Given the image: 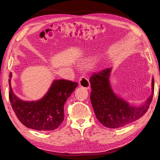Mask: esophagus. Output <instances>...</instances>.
Returning a JSON list of instances; mask_svg holds the SVG:
<instances>
[{"label": "esophagus", "instance_id": "34e87169", "mask_svg": "<svg viewBox=\"0 0 160 160\" xmlns=\"http://www.w3.org/2000/svg\"><path fill=\"white\" fill-rule=\"evenodd\" d=\"M79 83L81 87H83V88L86 89H89L90 88V83H89V79L85 77H81L79 81Z\"/></svg>", "mask_w": 160, "mask_h": 160}]
</instances>
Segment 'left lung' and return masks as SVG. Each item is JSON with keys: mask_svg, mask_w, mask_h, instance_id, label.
<instances>
[{"mask_svg": "<svg viewBox=\"0 0 160 160\" xmlns=\"http://www.w3.org/2000/svg\"><path fill=\"white\" fill-rule=\"evenodd\" d=\"M112 68H108L92 75L89 81L91 102L97 119L108 128H119L135 122L147 112L154 92V79L152 80V94L138 106L130 104L113 91L110 84Z\"/></svg>", "mask_w": 160, "mask_h": 160, "instance_id": "1", "label": "left lung"}]
</instances>
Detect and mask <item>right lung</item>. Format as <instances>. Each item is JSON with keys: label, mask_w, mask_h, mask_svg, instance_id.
I'll return each mask as SVG.
<instances>
[{"label": "right lung", "mask_w": 160, "mask_h": 160, "mask_svg": "<svg viewBox=\"0 0 160 160\" xmlns=\"http://www.w3.org/2000/svg\"><path fill=\"white\" fill-rule=\"evenodd\" d=\"M9 99L18 120L26 127L37 131H51L63 122L64 105L78 83L55 79L45 95L37 101H23L14 93L9 74Z\"/></svg>", "instance_id": "obj_1"}]
</instances>
